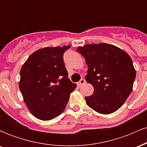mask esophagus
<instances>
[{"label":"esophagus","mask_w":147,"mask_h":147,"mask_svg":"<svg viewBox=\"0 0 147 147\" xmlns=\"http://www.w3.org/2000/svg\"><path fill=\"white\" fill-rule=\"evenodd\" d=\"M84 84H86V81L84 80V79H82L80 81H79L78 83H77V85H78L79 86H81L84 85Z\"/></svg>","instance_id":"esophagus-1"}]
</instances>
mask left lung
<instances>
[{"instance_id":"1","label":"left lung","mask_w":147,"mask_h":147,"mask_svg":"<svg viewBox=\"0 0 147 147\" xmlns=\"http://www.w3.org/2000/svg\"><path fill=\"white\" fill-rule=\"evenodd\" d=\"M88 65L86 80L94 88L85 97L89 107L101 114H111L123 105L133 90L136 72L124 50L109 43L88 44L77 48Z\"/></svg>"}]
</instances>
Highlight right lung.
Here are the masks:
<instances>
[{
    "instance_id": "add662e5",
    "label": "right lung",
    "mask_w": 147,
    "mask_h": 147,
    "mask_svg": "<svg viewBox=\"0 0 147 147\" xmlns=\"http://www.w3.org/2000/svg\"><path fill=\"white\" fill-rule=\"evenodd\" d=\"M70 47L39 49L22 66L18 86L25 105L37 119L50 120L61 114L77 87L63 63L64 52Z\"/></svg>"
}]
</instances>
